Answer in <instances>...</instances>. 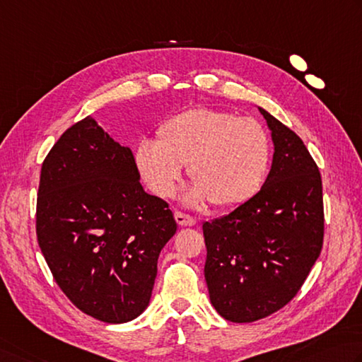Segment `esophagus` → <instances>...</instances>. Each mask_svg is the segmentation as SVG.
I'll return each mask as SVG.
<instances>
[{
  "label": "esophagus",
  "instance_id": "34e87169",
  "mask_svg": "<svg viewBox=\"0 0 362 362\" xmlns=\"http://www.w3.org/2000/svg\"><path fill=\"white\" fill-rule=\"evenodd\" d=\"M174 218L179 226H194L196 224V218L188 215V214H183V211H175Z\"/></svg>",
  "mask_w": 362,
  "mask_h": 362
}]
</instances>
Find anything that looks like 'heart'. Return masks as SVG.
Listing matches in <instances>:
<instances>
[{
  "instance_id": "heart-1",
  "label": "heart",
  "mask_w": 362,
  "mask_h": 362,
  "mask_svg": "<svg viewBox=\"0 0 362 362\" xmlns=\"http://www.w3.org/2000/svg\"><path fill=\"white\" fill-rule=\"evenodd\" d=\"M272 160L270 136L259 120L215 108H189L158 125L155 143L134 147V168L155 194H174L188 165L194 182L189 201H211L216 209H235L262 189Z\"/></svg>"
}]
</instances>
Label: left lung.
<instances>
[{"label": "left lung", "instance_id": "left-lung-1", "mask_svg": "<svg viewBox=\"0 0 362 362\" xmlns=\"http://www.w3.org/2000/svg\"><path fill=\"white\" fill-rule=\"evenodd\" d=\"M274 155L259 193L229 215L204 223L205 281L226 320L250 323L292 301L320 256L322 175L301 138L259 108Z\"/></svg>", "mask_w": 362, "mask_h": 362}]
</instances>
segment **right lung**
Segmentation results:
<instances>
[{
    "mask_svg": "<svg viewBox=\"0 0 362 362\" xmlns=\"http://www.w3.org/2000/svg\"><path fill=\"white\" fill-rule=\"evenodd\" d=\"M175 230L169 204L139 183L130 148L90 116L64 132L42 163L37 243L56 284L84 314L105 323L143 314Z\"/></svg>",
    "mask_w": 362,
    "mask_h": 362,
    "instance_id": "1",
    "label": "right lung"
}]
</instances>
